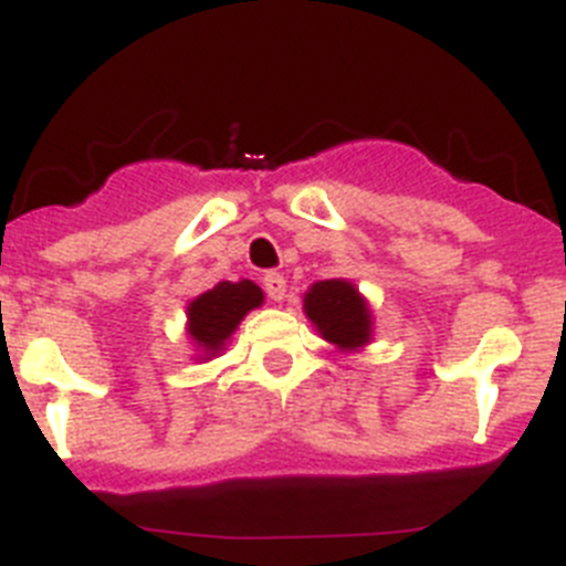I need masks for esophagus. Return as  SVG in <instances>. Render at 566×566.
<instances>
[{"label": "esophagus", "instance_id": "34e87169", "mask_svg": "<svg viewBox=\"0 0 566 566\" xmlns=\"http://www.w3.org/2000/svg\"><path fill=\"white\" fill-rule=\"evenodd\" d=\"M263 289H266L269 300L280 303V300L286 297V277L280 272H266L263 274Z\"/></svg>", "mask_w": 566, "mask_h": 566}]
</instances>
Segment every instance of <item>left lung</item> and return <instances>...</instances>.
<instances>
[{
    "label": "left lung",
    "instance_id": "left-lung-1",
    "mask_svg": "<svg viewBox=\"0 0 566 566\" xmlns=\"http://www.w3.org/2000/svg\"><path fill=\"white\" fill-rule=\"evenodd\" d=\"M306 317L312 319L319 337L334 343L343 352H354L371 339V312L363 294L348 280H319L303 300Z\"/></svg>",
    "mask_w": 566,
    "mask_h": 566
}]
</instances>
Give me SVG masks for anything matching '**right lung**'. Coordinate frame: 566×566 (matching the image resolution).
Returning <instances> with one entry per match:
<instances>
[{
  "instance_id": "right-lung-1",
  "label": "right lung",
  "mask_w": 566,
  "mask_h": 566,
  "mask_svg": "<svg viewBox=\"0 0 566 566\" xmlns=\"http://www.w3.org/2000/svg\"><path fill=\"white\" fill-rule=\"evenodd\" d=\"M260 303H263V292L252 280H238V283L223 280L214 289L203 292L201 297H195L187 306V332L203 352L201 357L207 359L223 352V345L232 337L240 319Z\"/></svg>"
}]
</instances>
